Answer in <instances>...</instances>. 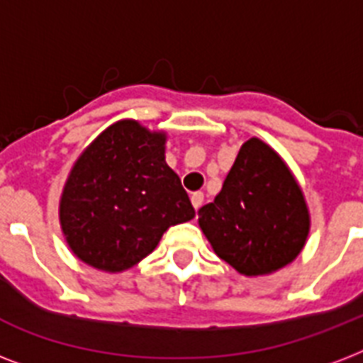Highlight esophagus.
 <instances>
[{
  "instance_id": "1",
  "label": "esophagus",
  "mask_w": 363,
  "mask_h": 363,
  "mask_svg": "<svg viewBox=\"0 0 363 363\" xmlns=\"http://www.w3.org/2000/svg\"><path fill=\"white\" fill-rule=\"evenodd\" d=\"M192 205H194V209L198 211L201 205H203V192H194L192 194Z\"/></svg>"
}]
</instances>
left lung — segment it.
I'll return each mask as SVG.
<instances>
[{
    "label": "left lung",
    "instance_id": "obj_1",
    "mask_svg": "<svg viewBox=\"0 0 363 363\" xmlns=\"http://www.w3.org/2000/svg\"><path fill=\"white\" fill-rule=\"evenodd\" d=\"M198 215L216 256L247 277L269 275L294 262L311 226L292 171L258 137L242 145L220 194Z\"/></svg>",
    "mask_w": 363,
    "mask_h": 363
}]
</instances>
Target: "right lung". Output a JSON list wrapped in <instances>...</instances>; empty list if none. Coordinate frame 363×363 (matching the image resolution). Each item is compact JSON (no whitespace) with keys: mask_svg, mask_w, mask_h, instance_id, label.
Returning <instances> with one entry per match:
<instances>
[{"mask_svg":"<svg viewBox=\"0 0 363 363\" xmlns=\"http://www.w3.org/2000/svg\"><path fill=\"white\" fill-rule=\"evenodd\" d=\"M165 139L164 131L121 121L79 156L60 199V224L84 264L111 273L130 269L167 228L194 218L181 179L165 164Z\"/></svg>","mask_w":363,"mask_h":363,"instance_id":"add662e5","label":"right lung"}]
</instances>
